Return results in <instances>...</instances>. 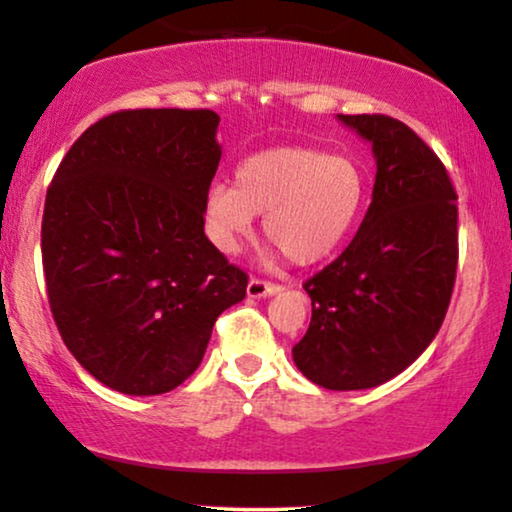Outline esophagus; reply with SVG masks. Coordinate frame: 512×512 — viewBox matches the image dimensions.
I'll return each instance as SVG.
<instances>
[{
  "instance_id": "obj_1",
  "label": "esophagus",
  "mask_w": 512,
  "mask_h": 512,
  "mask_svg": "<svg viewBox=\"0 0 512 512\" xmlns=\"http://www.w3.org/2000/svg\"><path fill=\"white\" fill-rule=\"evenodd\" d=\"M282 291V286L275 284V282H265V279H251L249 286H247V293L249 298H268V296H275V293Z\"/></svg>"
}]
</instances>
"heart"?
I'll return each instance as SVG.
<instances>
[{
  "instance_id": "b5f03b06",
  "label": "heart",
  "mask_w": 512,
  "mask_h": 512,
  "mask_svg": "<svg viewBox=\"0 0 512 512\" xmlns=\"http://www.w3.org/2000/svg\"><path fill=\"white\" fill-rule=\"evenodd\" d=\"M368 200V174L354 158L307 146H277L237 165L235 186L216 181L205 198V223L221 251H235L263 230L293 263H317L347 240Z\"/></svg>"
}]
</instances>
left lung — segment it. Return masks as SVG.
I'll return each mask as SVG.
<instances>
[{
    "instance_id": "obj_1",
    "label": "left lung",
    "mask_w": 512,
    "mask_h": 512,
    "mask_svg": "<svg viewBox=\"0 0 512 512\" xmlns=\"http://www.w3.org/2000/svg\"><path fill=\"white\" fill-rule=\"evenodd\" d=\"M338 118L373 144V202L349 247L303 284L312 321L293 361L319 387L354 391L403 373L440 331L459 261L457 193L405 123Z\"/></svg>"
}]
</instances>
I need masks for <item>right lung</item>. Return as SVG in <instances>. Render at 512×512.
<instances>
[{"mask_svg":"<svg viewBox=\"0 0 512 512\" xmlns=\"http://www.w3.org/2000/svg\"><path fill=\"white\" fill-rule=\"evenodd\" d=\"M209 109H125L72 144L46 191L41 261L55 326L95 380L156 396L195 373L247 272L205 235L221 160Z\"/></svg>","mask_w":512,"mask_h":512,"instance_id":"1","label":"right lung"}]
</instances>
